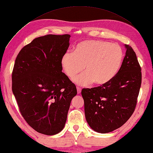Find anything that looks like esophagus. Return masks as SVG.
<instances>
[{
	"mask_svg": "<svg viewBox=\"0 0 153 153\" xmlns=\"http://www.w3.org/2000/svg\"><path fill=\"white\" fill-rule=\"evenodd\" d=\"M77 94H80L81 92H82V89L79 88V87H77Z\"/></svg>",
	"mask_w": 153,
	"mask_h": 153,
	"instance_id": "1",
	"label": "esophagus"
}]
</instances>
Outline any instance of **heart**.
Returning <instances> with one entry per match:
<instances>
[{
	"label": "heart",
	"instance_id": "heart-1",
	"mask_svg": "<svg viewBox=\"0 0 153 153\" xmlns=\"http://www.w3.org/2000/svg\"><path fill=\"white\" fill-rule=\"evenodd\" d=\"M123 57L122 47L116 43L99 40L80 42L74 52H66L61 58L65 74L80 86H87L93 82L101 85L115 77L121 67Z\"/></svg>",
	"mask_w": 153,
	"mask_h": 153
}]
</instances>
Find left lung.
Here are the masks:
<instances>
[{
	"label": "left lung",
	"mask_w": 153,
	"mask_h": 153,
	"mask_svg": "<svg viewBox=\"0 0 153 153\" xmlns=\"http://www.w3.org/2000/svg\"><path fill=\"white\" fill-rule=\"evenodd\" d=\"M125 47L126 56L115 77L104 85L82 91L87 122L94 131L100 134L123 126L137 105L141 69L133 48L128 45Z\"/></svg>",
	"instance_id": "8db88e82"
}]
</instances>
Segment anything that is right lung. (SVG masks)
<instances>
[{"instance_id":"add662e5","label":"right lung","mask_w":153,"mask_h":153,"mask_svg":"<svg viewBox=\"0 0 153 153\" xmlns=\"http://www.w3.org/2000/svg\"><path fill=\"white\" fill-rule=\"evenodd\" d=\"M70 35L35 38L19 51L13 68L12 92L21 114L35 131L57 134L66 122L76 87L63 73L61 58Z\"/></svg>"}]
</instances>
